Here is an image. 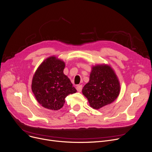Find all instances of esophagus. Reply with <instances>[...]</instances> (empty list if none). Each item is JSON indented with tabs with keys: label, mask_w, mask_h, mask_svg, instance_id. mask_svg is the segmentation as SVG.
<instances>
[{
	"label": "esophagus",
	"mask_w": 152,
	"mask_h": 152,
	"mask_svg": "<svg viewBox=\"0 0 152 152\" xmlns=\"http://www.w3.org/2000/svg\"><path fill=\"white\" fill-rule=\"evenodd\" d=\"M76 89L77 90L78 92H80L81 91V89H82V85H78L77 87H76Z\"/></svg>",
	"instance_id": "esophagus-1"
}]
</instances>
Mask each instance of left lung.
<instances>
[{"mask_svg":"<svg viewBox=\"0 0 152 152\" xmlns=\"http://www.w3.org/2000/svg\"><path fill=\"white\" fill-rule=\"evenodd\" d=\"M120 83L113 69L108 65L92 66L89 82L82 89L89 105L99 110L114 102L120 93Z\"/></svg>","mask_w":152,"mask_h":152,"instance_id":"1","label":"left lung"}]
</instances>
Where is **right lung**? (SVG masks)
<instances>
[{
  "instance_id": "right-lung-1",
  "label": "right lung",
  "mask_w": 152,
  "mask_h": 152,
  "mask_svg": "<svg viewBox=\"0 0 152 152\" xmlns=\"http://www.w3.org/2000/svg\"><path fill=\"white\" fill-rule=\"evenodd\" d=\"M65 63L55 56L45 60L34 73L31 90L37 101L47 109L58 110L65 98L77 92L69 78L64 74Z\"/></svg>"
}]
</instances>
